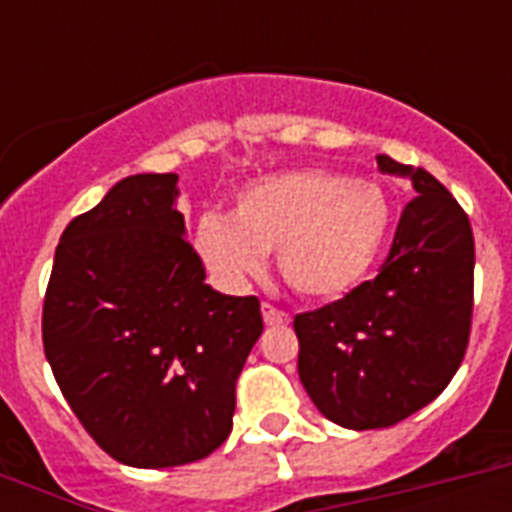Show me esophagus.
Returning <instances> with one entry per match:
<instances>
[{
  "mask_svg": "<svg viewBox=\"0 0 512 512\" xmlns=\"http://www.w3.org/2000/svg\"><path fill=\"white\" fill-rule=\"evenodd\" d=\"M263 319L268 327H284V324H289V313L279 311V308L271 303H263Z\"/></svg>",
  "mask_w": 512,
  "mask_h": 512,
  "instance_id": "obj_1",
  "label": "esophagus"
}]
</instances>
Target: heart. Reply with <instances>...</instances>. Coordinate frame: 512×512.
Returning <instances> with one entry per match:
<instances>
[{
	"instance_id": "obj_1",
	"label": "heart",
	"mask_w": 512,
	"mask_h": 512,
	"mask_svg": "<svg viewBox=\"0 0 512 512\" xmlns=\"http://www.w3.org/2000/svg\"><path fill=\"white\" fill-rule=\"evenodd\" d=\"M390 204L380 185L303 170L255 180L233 217L204 215L193 244L209 271L241 284L276 252L281 279L305 297H340L372 271L388 239Z\"/></svg>"
}]
</instances>
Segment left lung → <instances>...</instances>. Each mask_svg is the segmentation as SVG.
Returning a JSON list of instances; mask_svg holds the SVG:
<instances>
[{
    "label": "left lung",
    "instance_id": "1",
    "mask_svg": "<svg viewBox=\"0 0 512 512\" xmlns=\"http://www.w3.org/2000/svg\"><path fill=\"white\" fill-rule=\"evenodd\" d=\"M377 164L412 177L417 191L380 273L295 316L300 382L327 420L350 430L390 428L441 396L473 324L476 244L465 209L430 172L390 156Z\"/></svg>",
    "mask_w": 512,
    "mask_h": 512
}]
</instances>
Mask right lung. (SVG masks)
Returning <instances> with one entry per match:
<instances>
[{
	"instance_id": "obj_1",
	"label": "right lung",
	"mask_w": 512,
	"mask_h": 512,
	"mask_svg": "<svg viewBox=\"0 0 512 512\" xmlns=\"http://www.w3.org/2000/svg\"><path fill=\"white\" fill-rule=\"evenodd\" d=\"M177 175H130L60 236L42 342L95 444L132 468L204 460L231 436L257 297L220 295L175 209Z\"/></svg>"
}]
</instances>
